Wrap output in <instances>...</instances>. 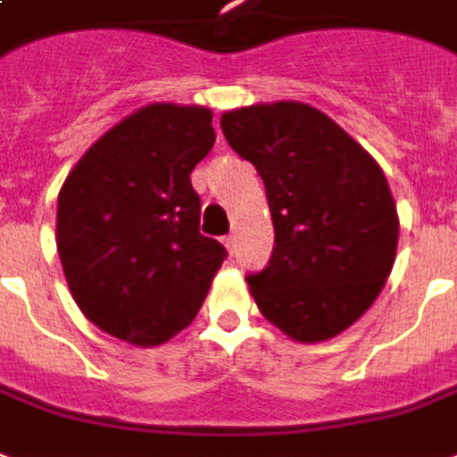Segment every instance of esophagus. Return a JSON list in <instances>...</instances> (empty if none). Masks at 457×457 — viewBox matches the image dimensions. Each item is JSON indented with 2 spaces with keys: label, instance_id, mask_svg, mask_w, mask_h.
Returning <instances> with one entry per match:
<instances>
[{
  "label": "esophagus",
  "instance_id": "1",
  "mask_svg": "<svg viewBox=\"0 0 457 457\" xmlns=\"http://www.w3.org/2000/svg\"><path fill=\"white\" fill-rule=\"evenodd\" d=\"M224 245H226V248H228V253L236 251V236H233V233L224 236Z\"/></svg>",
  "mask_w": 457,
  "mask_h": 457
}]
</instances>
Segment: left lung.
<instances>
[{
  "label": "left lung",
  "instance_id": "obj_1",
  "mask_svg": "<svg viewBox=\"0 0 457 457\" xmlns=\"http://www.w3.org/2000/svg\"><path fill=\"white\" fill-rule=\"evenodd\" d=\"M233 151L265 182L275 248L248 275L261 314L302 343L334 338L368 312L397 255L387 178L361 143L302 102L221 116Z\"/></svg>",
  "mask_w": 457,
  "mask_h": 457
}]
</instances>
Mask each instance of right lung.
Wrapping results in <instances>:
<instances>
[{
    "label": "right lung",
    "mask_w": 457,
    "mask_h": 457,
    "mask_svg": "<svg viewBox=\"0 0 457 457\" xmlns=\"http://www.w3.org/2000/svg\"><path fill=\"white\" fill-rule=\"evenodd\" d=\"M216 141L204 106L148 104L70 170L58 255L82 314L114 338L160 345L204 304L226 248L199 233L192 170Z\"/></svg>",
    "instance_id": "1"
}]
</instances>
